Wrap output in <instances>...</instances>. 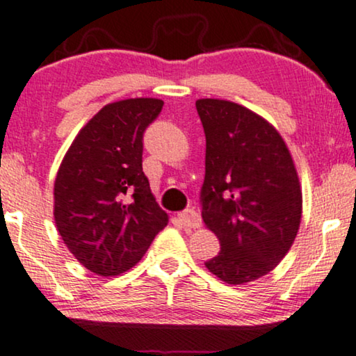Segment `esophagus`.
I'll list each match as a JSON object with an SVG mask.
<instances>
[{"label": "esophagus", "instance_id": "1", "mask_svg": "<svg viewBox=\"0 0 356 356\" xmlns=\"http://www.w3.org/2000/svg\"><path fill=\"white\" fill-rule=\"evenodd\" d=\"M178 218L179 222L185 227H193V229H196V227L201 226V216L198 211H195V209H185V211L178 214Z\"/></svg>", "mask_w": 356, "mask_h": 356}]
</instances>
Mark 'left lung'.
I'll use <instances>...</instances> for the list:
<instances>
[{
  "mask_svg": "<svg viewBox=\"0 0 356 356\" xmlns=\"http://www.w3.org/2000/svg\"><path fill=\"white\" fill-rule=\"evenodd\" d=\"M206 137L201 216L221 251L204 262L226 284L252 282L282 261L302 218V188L284 138L266 118L219 99L196 100Z\"/></svg>",
  "mask_w": 356,
  "mask_h": 356,
  "instance_id": "8db88e82",
  "label": "left lung"
}]
</instances>
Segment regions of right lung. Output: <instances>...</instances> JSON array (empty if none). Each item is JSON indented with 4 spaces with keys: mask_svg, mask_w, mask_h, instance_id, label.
Instances as JSON below:
<instances>
[{
    "mask_svg": "<svg viewBox=\"0 0 356 356\" xmlns=\"http://www.w3.org/2000/svg\"><path fill=\"white\" fill-rule=\"evenodd\" d=\"M160 99L107 104L79 131L54 183V221L86 269L112 277L134 267L168 225L142 170L143 131Z\"/></svg>",
    "mask_w": 356,
    "mask_h": 356,
    "instance_id": "add662e5",
    "label": "right lung"
}]
</instances>
